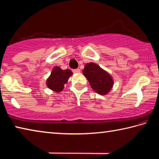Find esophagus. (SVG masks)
Listing matches in <instances>:
<instances>
[{
  "instance_id": "34e87169",
  "label": "esophagus",
  "mask_w": 159,
  "mask_h": 159,
  "mask_svg": "<svg viewBox=\"0 0 159 159\" xmlns=\"http://www.w3.org/2000/svg\"><path fill=\"white\" fill-rule=\"evenodd\" d=\"M73 72L74 74H79L80 72V70L79 69H74Z\"/></svg>"
}]
</instances>
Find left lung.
Returning <instances> with one entry per match:
<instances>
[{
    "label": "left lung",
    "mask_w": 159,
    "mask_h": 159,
    "mask_svg": "<svg viewBox=\"0 0 159 159\" xmlns=\"http://www.w3.org/2000/svg\"><path fill=\"white\" fill-rule=\"evenodd\" d=\"M83 74L93 90L99 95H107L114 85V79L111 75L95 63L86 64Z\"/></svg>",
    "instance_id": "obj_1"
}]
</instances>
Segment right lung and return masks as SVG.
<instances>
[{
	"label": "right lung",
	"mask_w": 159,
	"mask_h": 159,
	"mask_svg": "<svg viewBox=\"0 0 159 159\" xmlns=\"http://www.w3.org/2000/svg\"><path fill=\"white\" fill-rule=\"evenodd\" d=\"M73 75L71 70H62L60 66H55L50 76L46 80V85L49 89L56 93H60L66 84L69 77Z\"/></svg>",
	"instance_id": "obj_1"
}]
</instances>
